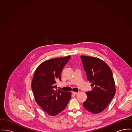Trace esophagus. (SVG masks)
<instances>
[{"label":"esophagus","instance_id":"34e87169","mask_svg":"<svg viewBox=\"0 0 132 132\" xmlns=\"http://www.w3.org/2000/svg\"><path fill=\"white\" fill-rule=\"evenodd\" d=\"M72 93L73 94H76V95H77V94H78V93H77V92H72Z\"/></svg>","mask_w":132,"mask_h":132}]
</instances>
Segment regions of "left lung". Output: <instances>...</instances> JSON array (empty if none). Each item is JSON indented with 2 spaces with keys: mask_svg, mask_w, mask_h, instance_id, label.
I'll list each match as a JSON object with an SVG mask.
<instances>
[{
  "mask_svg": "<svg viewBox=\"0 0 132 132\" xmlns=\"http://www.w3.org/2000/svg\"><path fill=\"white\" fill-rule=\"evenodd\" d=\"M87 79L92 90L86 92L87 98L83 106L94 113L104 110L114 96L116 89L110 68L103 61L94 57L81 56Z\"/></svg>",
  "mask_w": 132,
  "mask_h": 132,
  "instance_id": "1",
  "label": "left lung"
}]
</instances>
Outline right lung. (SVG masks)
<instances>
[{
    "mask_svg": "<svg viewBox=\"0 0 132 132\" xmlns=\"http://www.w3.org/2000/svg\"><path fill=\"white\" fill-rule=\"evenodd\" d=\"M71 56L51 59L41 63L35 71L31 88L38 105L46 113L55 116L65 108L71 93L57 89V80Z\"/></svg>",
    "mask_w": 132,
    "mask_h": 132,
    "instance_id": "1",
    "label": "right lung"
}]
</instances>
